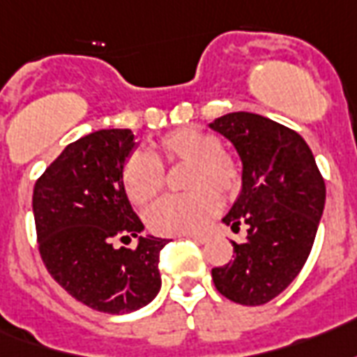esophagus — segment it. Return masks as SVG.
<instances>
[{
  "instance_id": "esophagus-1",
  "label": "esophagus",
  "mask_w": 357,
  "mask_h": 357,
  "mask_svg": "<svg viewBox=\"0 0 357 357\" xmlns=\"http://www.w3.org/2000/svg\"><path fill=\"white\" fill-rule=\"evenodd\" d=\"M188 238L197 241V243H207L209 241V234H188Z\"/></svg>"
}]
</instances>
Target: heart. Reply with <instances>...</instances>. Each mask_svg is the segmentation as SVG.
Instances as JSON below:
<instances>
[{"label": "heart", "instance_id": "heart-1", "mask_svg": "<svg viewBox=\"0 0 357 357\" xmlns=\"http://www.w3.org/2000/svg\"><path fill=\"white\" fill-rule=\"evenodd\" d=\"M220 139L196 127L167 132L153 153L137 150L123 165V186L132 204L146 205L165 182V165L188 163L184 188L188 194L167 196L146 211L148 228L161 236L204 230L220 209V196H232L241 184V165L236 155L220 148Z\"/></svg>", "mask_w": 357, "mask_h": 357}]
</instances>
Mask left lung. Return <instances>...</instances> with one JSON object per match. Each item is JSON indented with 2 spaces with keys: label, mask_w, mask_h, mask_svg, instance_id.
<instances>
[{
  "label": "left lung",
  "mask_w": 357,
  "mask_h": 357,
  "mask_svg": "<svg viewBox=\"0 0 357 357\" xmlns=\"http://www.w3.org/2000/svg\"><path fill=\"white\" fill-rule=\"evenodd\" d=\"M238 150L241 192L226 226L247 239L232 241L234 261L213 268L220 295L243 306L266 304L303 270L325 207V182L304 139L272 119L232 112L209 123Z\"/></svg>",
  "instance_id": "1"
}]
</instances>
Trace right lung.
<instances>
[{
    "mask_svg": "<svg viewBox=\"0 0 357 357\" xmlns=\"http://www.w3.org/2000/svg\"><path fill=\"white\" fill-rule=\"evenodd\" d=\"M131 129H100L62 150L33 186L38 247L47 272L75 301L104 314H129L161 287L160 251L167 239L140 232L123 186ZM139 237L135 250L116 241Z\"/></svg>",
    "mask_w": 357,
    "mask_h": 357,
    "instance_id": "1",
    "label": "right lung"
}]
</instances>
